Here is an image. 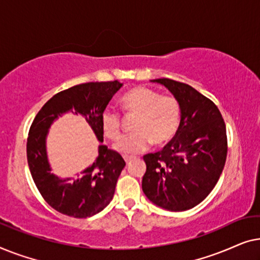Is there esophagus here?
<instances>
[{
    "label": "esophagus",
    "instance_id": "1",
    "mask_svg": "<svg viewBox=\"0 0 260 260\" xmlns=\"http://www.w3.org/2000/svg\"><path fill=\"white\" fill-rule=\"evenodd\" d=\"M133 159H134V157H131V156H124V161H125L126 163H130Z\"/></svg>",
    "mask_w": 260,
    "mask_h": 260
}]
</instances>
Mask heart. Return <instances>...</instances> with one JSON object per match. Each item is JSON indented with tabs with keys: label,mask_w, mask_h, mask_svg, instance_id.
Instances as JSON below:
<instances>
[{
	"label": "heart",
	"mask_w": 260,
	"mask_h": 260,
	"mask_svg": "<svg viewBox=\"0 0 260 260\" xmlns=\"http://www.w3.org/2000/svg\"><path fill=\"white\" fill-rule=\"evenodd\" d=\"M122 108L136 113L134 133L124 135L113 144V149L123 155H134L147 150L150 144L161 145L175 136L180 125L181 108L173 97H163L148 87H136L120 99ZM101 126L106 137L116 138L120 131V116L112 106L101 113Z\"/></svg>",
	"instance_id": "1"
}]
</instances>
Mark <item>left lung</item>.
Masks as SVG:
<instances>
[{"label": "left lung", "instance_id": "1", "mask_svg": "<svg viewBox=\"0 0 260 260\" xmlns=\"http://www.w3.org/2000/svg\"><path fill=\"white\" fill-rule=\"evenodd\" d=\"M168 88L181 108L175 136L161 151L145 155L142 189L152 204L182 212L204 201L218 182L227 155L226 126L212 101L189 85L154 79Z\"/></svg>", "mask_w": 260, "mask_h": 260}]
</instances>
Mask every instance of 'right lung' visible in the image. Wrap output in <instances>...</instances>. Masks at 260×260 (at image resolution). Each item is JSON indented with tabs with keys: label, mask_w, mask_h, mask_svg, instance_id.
I'll return each instance as SVG.
<instances>
[{
	"label": "right lung",
	"mask_w": 260,
	"mask_h": 260,
	"mask_svg": "<svg viewBox=\"0 0 260 260\" xmlns=\"http://www.w3.org/2000/svg\"><path fill=\"white\" fill-rule=\"evenodd\" d=\"M123 86L118 80L86 83L61 91L38 112L27 140V159L34 183L46 202L61 214L88 218L103 211L112 200L117 180L125 162L103 143L101 113ZM84 116L101 142L92 165L73 178L51 173L47 155V136L51 124L66 113Z\"/></svg>",
	"instance_id": "add662e5"
}]
</instances>
